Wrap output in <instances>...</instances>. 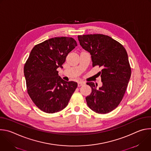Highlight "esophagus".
<instances>
[{
  "instance_id": "34e87169",
  "label": "esophagus",
  "mask_w": 151,
  "mask_h": 151,
  "mask_svg": "<svg viewBox=\"0 0 151 151\" xmlns=\"http://www.w3.org/2000/svg\"><path fill=\"white\" fill-rule=\"evenodd\" d=\"M83 84H85V83L83 82H82V81H79L78 82V87H81V86L83 85Z\"/></svg>"
}]
</instances>
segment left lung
<instances>
[{"label": "left lung", "mask_w": 151, "mask_h": 151, "mask_svg": "<svg viewBox=\"0 0 151 151\" xmlns=\"http://www.w3.org/2000/svg\"><path fill=\"white\" fill-rule=\"evenodd\" d=\"M81 46L91 55L93 67L102 69L100 75L102 86L87 82L92 92L86 97L87 105L94 112L109 113L122 101L131 76V68L127 52L119 42L101 34L78 35Z\"/></svg>", "instance_id": "left-lung-1"}]
</instances>
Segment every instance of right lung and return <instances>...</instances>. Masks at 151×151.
I'll return each mask as SVG.
<instances>
[{"mask_svg":"<svg viewBox=\"0 0 151 151\" xmlns=\"http://www.w3.org/2000/svg\"><path fill=\"white\" fill-rule=\"evenodd\" d=\"M77 46L69 37L51 38L36 45L24 67L28 94L42 111L53 114L65 108L78 83L58 76L68 54Z\"/></svg>","mask_w":151,"mask_h":151,"instance_id":"add662e5","label":"right lung"}]
</instances>
